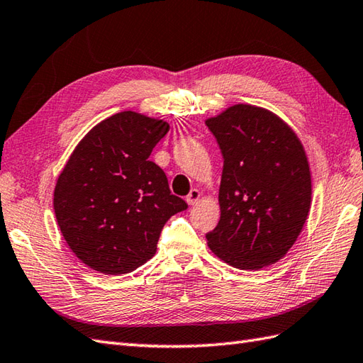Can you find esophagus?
Wrapping results in <instances>:
<instances>
[{
    "label": "esophagus",
    "mask_w": 363,
    "mask_h": 363,
    "mask_svg": "<svg viewBox=\"0 0 363 363\" xmlns=\"http://www.w3.org/2000/svg\"><path fill=\"white\" fill-rule=\"evenodd\" d=\"M199 198H201V191L196 190V189H193V190H190V193L187 195V198H185V201H187L189 206H195V204H198Z\"/></svg>",
    "instance_id": "obj_1"
}]
</instances>
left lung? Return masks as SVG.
Returning <instances> with one entry per match:
<instances>
[{
    "mask_svg": "<svg viewBox=\"0 0 363 363\" xmlns=\"http://www.w3.org/2000/svg\"><path fill=\"white\" fill-rule=\"evenodd\" d=\"M223 153L220 223L206 235L213 254L244 271L274 264L297 241L311 208V172L297 134L254 105L206 121Z\"/></svg>",
    "mask_w": 363,
    "mask_h": 363,
    "instance_id": "8db88e82",
    "label": "left lung"
}]
</instances>
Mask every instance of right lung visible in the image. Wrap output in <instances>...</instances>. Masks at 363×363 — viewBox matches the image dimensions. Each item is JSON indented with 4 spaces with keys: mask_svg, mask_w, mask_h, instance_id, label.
<instances>
[{
    "mask_svg": "<svg viewBox=\"0 0 363 363\" xmlns=\"http://www.w3.org/2000/svg\"><path fill=\"white\" fill-rule=\"evenodd\" d=\"M168 130L164 121L117 113L80 140L58 176V227L75 257L94 271L119 275L147 263L165 223L187 208L150 161Z\"/></svg>",
    "mask_w": 363,
    "mask_h": 363,
    "instance_id": "add662e5",
    "label": "right lung"
}]
</instances>
